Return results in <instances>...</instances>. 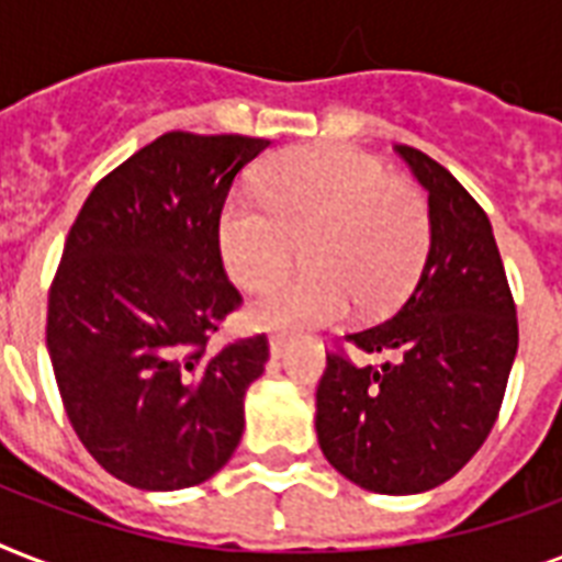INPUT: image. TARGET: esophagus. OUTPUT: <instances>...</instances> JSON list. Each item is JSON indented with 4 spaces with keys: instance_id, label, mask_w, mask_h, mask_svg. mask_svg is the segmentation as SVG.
<instances>
[{
    "instance_id": "34e87169",
    "label": "esophagus",
    "mask_w": 562,
    "mask_h": 562,
    "mask_svg": "<svg viewBox=\"0 0 562 562\" xmlns=\"http://www.w3.org/2000/svg\"><path fill=\"white\" fill-rule=\"evenodd\" d=\"M268 347H271V356H273V359H280L282 352L289 350V338H285V335H282V333L268 335Z\"/></svg>"
}]
</instances>
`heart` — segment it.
Here are the masks:
<instances>
[{"label": "heart", "instance_id": "heart-1", "mask_svg": "<svg viewBox=\"0 0 562 562\" xmlns=\"http://www.w3.org/2000/svg\"><path fill=\"white\" fill-rule=\"evenodd\" d=\"M256 198H229L218 215V254L229 280L262 289L303 245L308 271L259 294L250 321L300 329L344 315L382 312L426 262L431 215L414 183L350 145H303L256 175Z\"/></svg>", "mask_w": 562, "mask_h": 562}]
</instances>
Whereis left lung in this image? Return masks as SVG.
Listing matches in <instances>:
<instances>
[{
  "instance_id": "left-lung-1",
  "label": "left lung",
  "mask_w": 562,
  "mask_h": 562,
  "mask_svg": "<svg viewBox=\"0 0 562 562\" xmlns=\"http://www.w3.org/2000/svg\"><path fill=\"white\" fill-rule=\"evenodd\" d=\"M428 189L431 247L396 315L335 338L317 382V443L344 479L402 496L479 452L519 347L516 303L487 212L428 154L396 145ZM391 351L379 366L346 352Z\"/></svg>"
}]
</instances>
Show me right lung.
I'll return each mask as SVG.
<instances>
[{"mask_svg": "<svg viewBox=\"0 0 562 562\" xmlns=\"http://www.w3.org/2000/svg\"><path fill=\"white\" fill-rule=\"evenodd\" d=\"M241 134L169 131L83 201L48 289L46 347L75 435L143 490L201 484L245 431L268 338H210L241 306L218 254L233 180L268 148Z\"/></svg>", "mask_w": 562, "mask_h": 562, "instance_id": "1", "label": "right lung"}]
</instances>
